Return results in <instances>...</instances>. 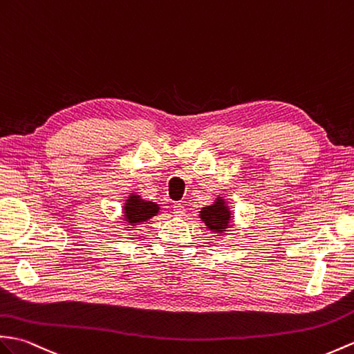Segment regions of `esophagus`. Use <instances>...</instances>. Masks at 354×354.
Listing matches in <instances>:
<instances>
[{
  "label": "esophagus",
  "instance_id": "1",
  "mask_svg": "<svg viewBox=\"0 0 354 354\" xmlns=\"http://www.w3.org/2000/svg\"><path fill=\"white\" fill-rule=\"evenodd\" d=\"M174 214L176 217H180V216L185 214V207H184L183 203H175L174 205Z\"/></svg>",
  "mask_w": 354,
  "mask_h": 354
}]
</instances>
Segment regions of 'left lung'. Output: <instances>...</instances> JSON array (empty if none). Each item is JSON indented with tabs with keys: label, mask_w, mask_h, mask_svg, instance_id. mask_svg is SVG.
Masks as SVG:
<instances>
[{
	"label": "left lung",
	"mask_w": 354,
	"mask_h": 354,
	"mask_svg": "<svg viewBox=\"0 0 354 354\" xmlns=\"http://www.w3.org/2000/svg\"><path fill=\"white\" fill-rule=\"evenodd\" d=\"M199 217L205 223L209 231L216 234H223L231 227V220H232V212L229 209L227 203L221 197H217L214 203L209 205V207L202 208Z\"/></svg>",
	"instance_id": "1"
}]
</instances>
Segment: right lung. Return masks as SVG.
Wrapping results in <instances>:
<instances>
[{"instance_id":"add662e5","label":"right lung","mask_w":354,"mask_h":354,"mask_svg":"<svg viewBox=\"0 0 354 354\" xmlns=\"http://www.w3.org/2000/svg\"><path fill=\"white\" fill-rule=\"evenodd\" d=\"M158 211H160L158 203L151 202V201H143L138 194L131 193L125 205H123V220H125L128 225L134 226V225L142 223V221L149 220L153 216H157Z\"/></svg>"}]
</instances>
